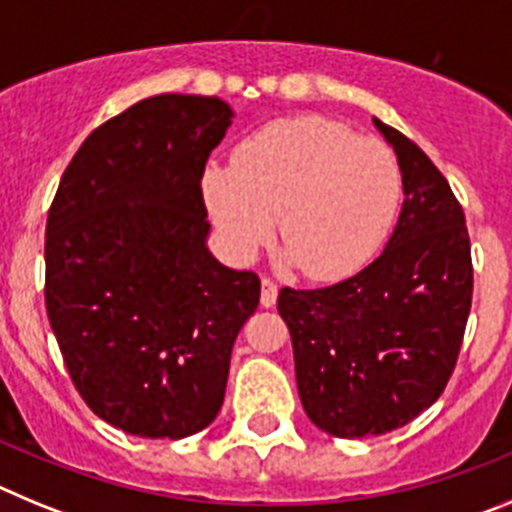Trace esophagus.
<instances>
[{
    "instance_id": "1",
    "label": "esophagus",
    "mask_w": 512,
    "mask_h": 512,
    "mask_svg": "<svg viewBox=\"0 0 512 512\" xmlns=\"http://www.w3.org/2000/svg\"><path fill=\"white\" fill-rule=\"evenodd\" d=\"M277 284L271 282V279H261V305L264 307H274L277 305Z\"/></svg>"
}]
</instances>
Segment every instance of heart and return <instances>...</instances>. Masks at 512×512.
<instances>
[{"label":"heart","instance_id":"b5f03b06","mask_svg":"<svg viewBox=\"0 0 512 512\" xmlns=\"http://www.w3.org/2000/svg\"><path fill=\"white\" fill-rule=\"evenodd\" d=\"M202 200L225 251L251 261L279 238L289 259L315 282H338L382 246L397 207L400 169L374 138L323 115L277 120L243 140L233 164L210 161Z\"/></svg>","mask_w":512,"mask_h":512}]
</instances>
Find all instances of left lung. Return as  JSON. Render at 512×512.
<instances>
[{
	"label": "left lung",
	"instance_id": "obj_1",
	"mask_svg": "<svg viewBox=\"0 0 512 512\" xmlns=\"http://www.w3.org/2000/svg\"><path fill=\"white\" fill-rule=\"evenodd\" d=\"M402 174L390 241L354 277L279 292L307 418L338 438L382 436L431 408L449 382L472 307L464 212L433 161L374 117Z\"/></svg>",
	"mask_w": 512,
	"mask_h": 512
}]
</instances>
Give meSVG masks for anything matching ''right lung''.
Listing matches in <instances>:
<instances>
[{"label":"right lung","mask_w":512,"mask_h":512,"mask_svg":"<svg viewBox=\"0 0 512 512\" xmlns=\"http://www.w3.org/2000/svg\"><path fill=\"white\" fill-rule=\"evenodd\" d=\"M233 110L158 94L89 135L45 225V310L94 415L140 438H187L223 408L230 351L261 297L207 248L200 176Z\"/></svg>","instance_id":"add662e5"}]
</instances>
